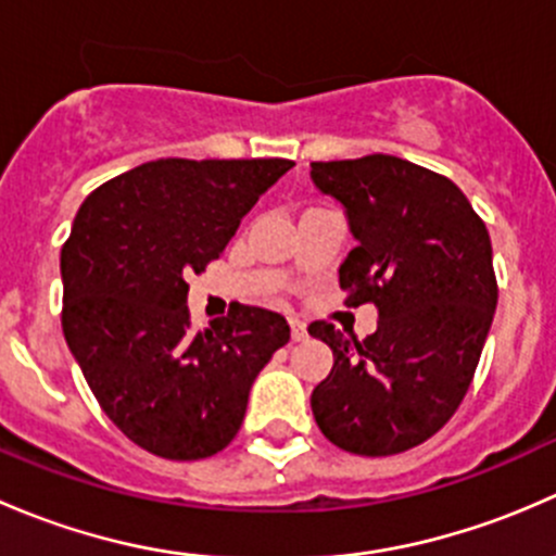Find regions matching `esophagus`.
<instances>
[{
  "instance_id": "34e87169",
  "label": "esophagus",
  "mask_w": 556,
  "mask_h": 556,
  "mask_svg": "<svg viewBox=\"0 0 556 556\" xmlns=\"http://www.w3.org/2000/svg\"><path fill=\"white\" fill-rule=\"evenodd\" d=\"M290 336H293V341H304L306 339V325L301 323V319H290Z\"/></svg>"
}]
</instances>
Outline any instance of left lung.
I'll use <instances>...</instances> for the list:
<instances>
[{
	"instance_id": "obj_1",
	"label": "left lung",
	"mask_w": 556,
	"mask_h": 556,
	"mask_svg": "<svg viewBox=\"0 0 556 556\" xmlns=\"http://www.w3.org/2000/svg\"><path fill=\"white\" fill-rule=\"evenodd\" d=\"M309 177L357 242L339 266L346 304L379 309L363 341L309 325L333 350L314 419L344 452H406L450 422L479 366L497 306L490 233L452 179L395 155L319 161Z\"/></svg>"
}]
</instances>
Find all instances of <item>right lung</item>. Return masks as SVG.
Listing matches in <instances>:
<instances>
[{"label": "right lung", "instance_id": "1", "mask_svg": "<svg viewBox=\"0 0 556 556\" xmlns=\"http://www.w3.org/2000/svg\"><path fill=\"white\" fill-rule=\"evenodd\" d=\"M293 161H150L83 201L61 250L64 339L106 417L142 450L201 459L242 428L250 387L290 328L233 304L193 333L190 271L231 242Z\"/></svg>", "mask_w": 556, "mask_h": 556}]
</instances>
